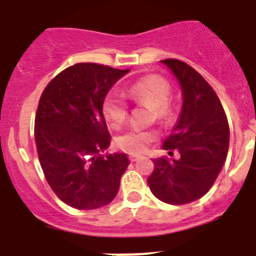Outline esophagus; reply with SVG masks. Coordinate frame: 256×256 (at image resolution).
<instances>
[{
  "label": "esophagus",
  "instance_id": "34e87169",
  "mask_svg": "<svg viewBox=\"0 0 256 256\" xmlns=\"http://www.w3.org/2000/svg\"><path fill=\"white\" fill-rule=\"evenodd\" d=\"M128 158H130V161H132V162H134V161H138L139 158H140V156H138V154H130V156H128Z\"/></svg>",
  "mask_w": 256,
  "mask_h": 256
}]
</instances>
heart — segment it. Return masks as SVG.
<instances>
[{"instance_id":"heart-1","label":"heart","mask_w":256,"mask_h":256,"mask_svg":"<svg viewBox=\"0 0 256 256\" xmlns=\"http://www.w3.org/2000/svg\"><path fill=\"white\" fill-rule=\"evenodd\" d=\"M128 98L132 102L147 104L154 108V116L158 118L168 117L170 108L168 100L170 98V87L168 82L160 76L151 75L135 82L128 91ZM104 120L112 128H120L124 126L128 118V104L124 96L112 92L104 98L102 105ZM154 139V134L143 128H130L116 139V144L122 151L128 154H142Z\"/></svg>"}]
</instances>
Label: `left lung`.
I'll return each mask as SVG.
<instances>
[{"label": "left lung", "mask_w": 256, "mask_h": 256, "mask_svg": "<svg viewBox=\"0 0 256 256\" xmlns=\"http://www.w3.org/2000/svg\"><path fill=\"white\" fill-rule=\"evenodd\" d=\"M161 64L174 75L182 91L181 112L162 148L177 150L181 158H154V170L147 182L161 202L188 204L207 194L222 169L229 124L216 92L199 72L178 60Z\"/></svg>", "instance_id": "1"}]
</instances>
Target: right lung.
Here are the masks:
<instances>
[{"mask_svg": "<svg viewBox=\"0 0 256 256\" xmlns=\"http://www.w3.org/2000/svg\"><path fill=\"white\" fill-rule=\"evenodd\" d=\"M130 72L76 64L46 86L38 102L35 142L52 190L76 210H96L117 195L130 161L105 154L110 146L102 105L110 88Z\"/></svg>", "mask_w": 256, "mask_h": 256, "instance_id": "1", "label": "right lung"}]
</instances>
